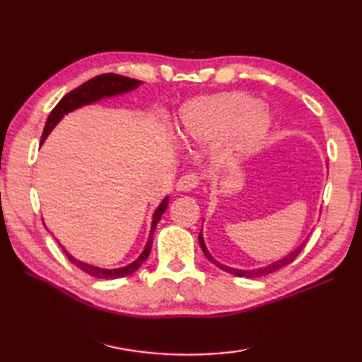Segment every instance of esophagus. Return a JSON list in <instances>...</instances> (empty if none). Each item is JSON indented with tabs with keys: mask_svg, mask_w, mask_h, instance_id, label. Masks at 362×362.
<instances>
[{
	"mask_svg": "<svg viewBox=\"0 0 362 362\" xmlns=\"http://www.w3.org/2000/svg\"><path fill=\"white\" fill-rule=\"evenodd\" d=\"M199 185V177L196 174H185L182 175L179 182L175 183V189L180 193H188V191L194 189Z\"/></svg>",
	"mask_w": 362,
	"mask_h": 362,
	"instance_id": "1",
	"label": "esophagus"
}]
</instances>
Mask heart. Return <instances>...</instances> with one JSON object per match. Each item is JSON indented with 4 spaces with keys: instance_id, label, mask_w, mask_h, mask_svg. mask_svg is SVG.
I'll return each mask as SVG.
<instances>
[{
    "instance_id": "heart-1",
    "label": "heart",
    "mask_w": 362,
    "mask_h": 362,
    "mask_svg": "<svg viewBox=\"0 0 362 362\" xmlns=\"http://www.w3.org/2000/svg\"><path fill=\"white\" fill-rule=\"evenodd\" d=\"M272 115L257 98L227 91L188 101L179 113V138L185 144H209L224 135L214 160L219 166L235 165L264 143Z\"/></svg>"
}]
</instances>
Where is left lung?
Segmentation results:
<instances>
[{"label": "left lung", "instance_id": "obj_1", "mask_svg": "<svg viewBox=\"0 0 362 362\" xmlns=\"http://www.w3.org/2000/svg\"><path fill=\"white\" fill-rule=\"evenodd\" d=\"M202 221H204V219H202ZM305 243H306V238H305L302 244L297 245V247H296L294 250H292L291 253H288L286 257L276 259V261H274V263H271V264H266V266H263V267H257V269H238V267H230V266H227V264L219 263V261H218L216 258H214V257L211 255V253L209 252V249H206L205 241H204L202 230H201V233H199V244H201L204 255H205L206 258H209L213 264H216L219 269H222V271H226V272H228V274L236 275V276H245V279H258V276L269 275V274H272V272H275V271H279V269H281V267H284V266H288L289 263H292V261L296 259V257L298 255V253L302 252Z\"/></svg>", "mask_w": 362, "mask_h": 362}]
</instances>
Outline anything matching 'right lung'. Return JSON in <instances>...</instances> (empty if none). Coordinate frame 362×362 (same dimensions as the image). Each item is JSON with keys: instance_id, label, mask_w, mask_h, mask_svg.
Returning a JSON list of instances; mask_svg holds the SVG:
<instances>
[{"instance_id": "obj_1", "label": "right lung", "mask_w": 362, "mask_h": 362, "mask_svg": "<svg viewBox=\"0 0 362 362\" xmlns=\"http://www.w3.org/2000/svg\"><path fill=\"white\" fill-rule=\"evenodd\" d=\"M141 83H143L141 81L126 78V76H119V74H112V73L96 76V78L87 81L86 83H82L81 87L74 88L73 91H70V93L65 95L62 99H60L59 104L54 107V110L49 113L48 119H46L40 144L45 143L46 138H48V135L52 132V129L59 124V121L62 119L65 115L78 110V109H81V107H86V105L103 101V99L126 95V93H129V91L136 90L138 87L141 86ZM168 204H169V196H165L163 199H161V202L158 204L156 211H153V214H152L149 236H148V241H146L144 249L141 250V253L138 255L136 259H134L132 263H129V264L122 266V267L105 269V267H99V266H95V264L86 263V261H81L78 258H74L71 253L64 247L62 244H60L59 241L57 243H59L60 247L64 249L65 255L68 257V259H70L73 264L78 266L81 271H83L86 274L95 276V279L113 280V279H121V276H127L130 274H134L136 269L140 267L146 259H148L149 253H151V247H152L153 232H156V227L158 224V221L161 219V214H163L165 210L168 209Z\"/></svg>"}]
</instances>
